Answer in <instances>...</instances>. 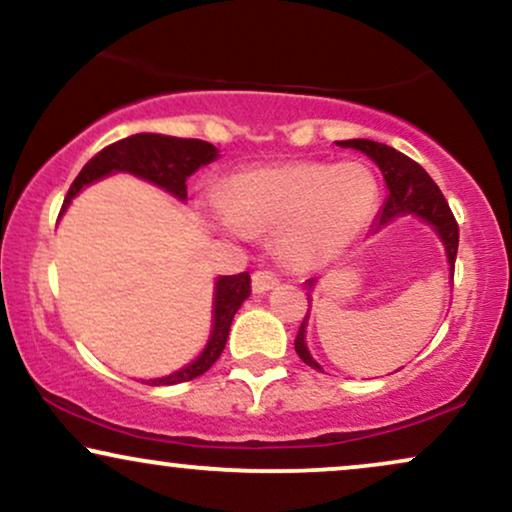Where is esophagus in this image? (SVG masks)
Segmentation results:
<instances>
[{
  "mask_svg": "<svg viewBox=\"0 0 512 512\" xmlns=\"http://www.w3.org/2000/svg\"><path fill=\"white\" fill-rule=\"evenodd\" d=\"M277 282H280V275H277L275 270H268V268H258L254 277H251L254 292H268V289H273Z\"/></svg>",
  "mask_w": 512,
  "mask_h": 512,
  "instance_id": "1",
  "label": "esophagus"
}]
</instances>
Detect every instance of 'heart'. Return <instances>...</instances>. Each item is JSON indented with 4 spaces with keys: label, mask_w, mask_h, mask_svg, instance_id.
<instances>
[{
    "label": "heart",
    "mask_w": 512,
    "mask_h": 512,
    "mask_svg": "<svg viewBox=\"0 0 512 512\" xmlns=\"http://www.w3.org/2000/svg\"><path fill=\"white\" fill-rule=\"evenodd\" d=\"M380 182L363 161H294L237 173L225 189L223 220L232 230L277 235L292 263L339 256L365 230Z\"/></svg>",
    "instance_id": "obj_1"
}]
</instances>
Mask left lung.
Here are the masks:
<instances>
[{"label":"left lung","instance_id":"8db88e82","mask_svg":"<svg viewBox=\"0 0 512 512\" xmlns=\"http://www.w3.org/2000/svg\"><path fill=\"white\" fill-rule=\"evenodd\" d=\"M339 147H349V149H358L363 154H368L372 161L377 163L382 170L384 180H387L389 194L387 201H384L380 216L375 220V230H380L387 223H391L394 218L406 216V213H415V216L430 223L434 230L439 232L441 242L446 246V256H449V266L451 270L456 268V254H458V223L453 218L449 201L444 199L441 189L437 187L427 170L415 163L413 159H408L406 154L401 151L387 147L382 142H372V140H344L337 142ZM453 277V273H451ZM311 306V304H308ZM308 318V315H306ZM306 318L299 327V334L294 339V349L299 353V358L311 368H318L320 365L313 361L311 353L306 349Z\"/></svg>","mask_w":512,"mask_h":512}]
</instances>
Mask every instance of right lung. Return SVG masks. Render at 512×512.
Wrapping results in <instances>:
<instances>
[{"label":"right lung","mask_w":512,"mask_h":512,"mask_svg":"<svg viewBox=\"0 0 512 512\" xmlns=\"http://www.w3.org/2000/svg\"><path fill=\"white\" fill-rule=\"evenodd\" d=\"M218 156L213 144L204 140H187V137H168V135H154V132H140V135L125 137L104 147L99 154H94L85 168L80 170L78 178L73 180L71 189H68L66 199H63V208L71 204V199L80 192L82 187L90 182L104 178V175L113 173V170H125V173L137 175L154 185L168 189L178 199L187 197V178L194 170L206 166ZM251 294V277L249 273L239 275H223L216 282V301H213V332L208 339L206 349L194 363L187 368L168 377H159V380H149L147 384L161 387V384H178L189 382L194 377L204 375L213 363L218 361L220 353L225 349L227 334H230V325L239 306L244 304L246 296Z\"/></svg>","instance_id":"obj_1"}]
</instances>
